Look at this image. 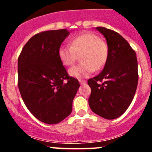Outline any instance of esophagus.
Here are the masks:
<instances>
[{"mask_svg": "<svg viewBox=\"0 0 152 152\" xmlns=\"http://www.w3.org/2000/svg\"><path fill=\"white\" fill-rule=\"evenodd\" d=\"M79 83H80V84H84L87 83V81H86V80H79Z\"/></svg>", "mask_w": 152, "mask_h": 152, "instance_id": "esophagus-1", "label": "esophagus"}]
</instances>
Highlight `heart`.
Returning a JSON list of instances; mask_svg holds the SVG:
<instances>
[{"mask_svg":"<svg viewBox=\"0 0 152 152\" xmlns=\"http://www.w3.org/2000/svg\"><path fill=\"white\" fill-rule=\"evenodd\" d=\"M80 55V64L68 70L71 77L77 79L88 77L95 71L104 66L108 57V47L97 35L84 33L71 39V45L62 44L58 49V56L64 65L69 66Z\"/></svg>","mask_w":152,"mask_h":152,"instance_id":"obj_1","label":"heart"}]
</instances>
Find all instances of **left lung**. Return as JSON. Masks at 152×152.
I'll list each match as a JSON object with an SVG mask.
<instances>
[{"mask_svg": "<svg viewBox=\"0 0 152 152\" xmlns=\"http://www.w3.org/2000/svg\"><path fill=\"white\" fill-rule=\"evenodd\" d=\"M103 35L108 46V57L103 71L88 80L91 110L107 119L123 115L133 100L139 73L135 51L119 33L105 27H96ZM103 80L105 81L99 84Z\"/></svg>", "mask_w": 152, "mask_h": 152, "instance_id": "left-lung-1", "label": "left lung"}]
</instances>
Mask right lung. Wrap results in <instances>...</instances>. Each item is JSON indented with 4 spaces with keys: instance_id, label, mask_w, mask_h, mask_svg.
<instances>
[{
    "instance_id": "add662e5",
    "label": "right lung",
    "mask_w": 152,
    "mask_h": 152,
    "mask_svg": "<svg viewBox=\"0 0 152 152\" xmlns=\"http://www.w3.org/2000/svg\"><path fill=\"white\" fill-rule=\"evenodd\" d=\"M69 34L63 29L35 35L18 58V88L23 100L31 113L46 124H57L69 116L80 87L58 56V49Z\"/></svg>"
}]
</instances>
